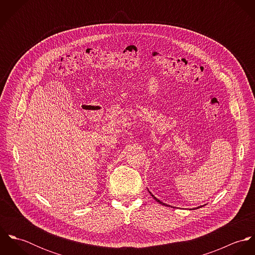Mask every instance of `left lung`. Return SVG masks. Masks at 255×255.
<instances>
[{
	"label": "left lung",
	"mask_w": 255,
	"mask_h": 255,
	"mask_svg": "<svg viewBox=\"0 0 255 255\" xmlns=\"http://www.w3.org/2000/svg\"><path fill=\"white\" fill-rule=\"evenodd\" d=\"M150 193H151V192H150ZM151 195H152V196H153V198H154V199H155V200H156V201H157V202H159V203H161V204H163V205H166V204H165V203H163V202H162V201H160V200H159V199H157V198H156V197H155V196H154V195H153V194H152V193H151Z\"/></svg>",
	"instance_id": "obj_1"
}]
</instances>
